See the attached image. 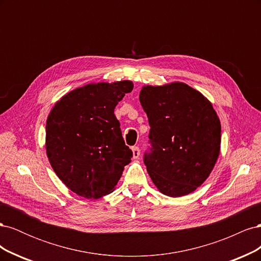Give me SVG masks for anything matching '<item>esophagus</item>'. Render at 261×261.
<instances>
[{
    "instance_id": "1",
    "label": "esophagus",
    "mask_w": 261,
    "mask_h": 261,
    "mask_svg": "<svg viewBox=\"0 0 261 261\" xmlns=\"http://www.w3.org/2000/svg\"><path fill=\"white\" fill-rule=\"evenodd\" d=\"M132 151H133V158L134 159H137L140 155V149L138 147H133L132 148Z\"/></svg>"
}]
</instances>
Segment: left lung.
<instances>
[{"label":"left lung","instance_id":"1","mask_svg":"<svg viewBox=\"0 0 261 261\" xmlns=\"http://www.w3.org/2000/svg\"><path fill=\"white\" fill-rule=\"evenodd\" d=\"M139 101L150 125L148 174L170 197L194 192L220 153L221 124L210 101L183 83L145 86Z\"/></svg>","mask_w":261,"mask_h":261}]
</instances>
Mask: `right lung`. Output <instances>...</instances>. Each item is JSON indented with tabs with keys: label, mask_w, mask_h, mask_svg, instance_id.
<instances>
[{
	"label": "right lung",
	"mask_w": 261,
	"mask_h": 261,
	"mask_svg": "<svg viewBox=\"0 0 261 261\" xmlns=\"http://www.w3.org/2000/svg\"><path fill=\"white\" fill-rule=\"evenodd\" d=\"M130 81L89 84L68 92L46 120L45 149L59 178L70 191L98 199L114 191L133 151L125 145L114 109Z\"/></svg>",
	"instance_id": "obj_1"
}]
</instances>
